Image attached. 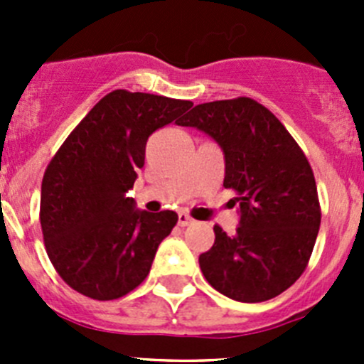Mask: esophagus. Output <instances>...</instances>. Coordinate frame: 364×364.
<instances>
[{
  "mask_svg": "<svg viewBox=\"0 0 364 364\" xmlns=\"http://www.w3.org/2000/svg\"><path fill=\"white\" fill-rule=\"evenodd\" d=\"M193 222H196V220H193L190 215H186V213H179L178 215V225L179 227H188V225H192Z\"/></svg>",
  "mask_w": 364,
  "mask_h": 364,
  "instance_id": "1",
  "label": "esophagus"
}]
</instances>
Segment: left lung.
<instances>
[{
  "instance_id": "left-lung-1",
  "label": "left lung",
  "mask_w": 364,
  "mask_h": 364,
  "mask_svg": "<svg viewBox=\"0 0 364 364\" xmlns=\"http://www.w3.org/2000/svg\"><path fill=\"white\" fill-rule=\"evenodd\" d=\"M178 124L218 142L223 186L240 203L236 234L215 225V243L200 253L204 278L241 303L287 291L306 269L321 227L317 185L303 149L269 109L248 97L196 105Z\"/></svg>"
}]
</instances>
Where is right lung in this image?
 <instances>
[{
	"label": "right lung",
	"instance_id": "obj_1",
	"mask_svg": "<svg viewBox=\"0 0 364 364\" xmlns=\"http://www.w3.org/2000/svg\"><path fill=\"white\" fill-rule=\"evenodd\" d=\"M192 105L114 90L70 132L47 165L40 196L43 243L54 269L79 294L117 299L148 277L178 213L137 211L127 192L144 167L149 135Z\"/></svg>",
	"mask_w": 364,
	"mask_h": 364
}]
</instances>
